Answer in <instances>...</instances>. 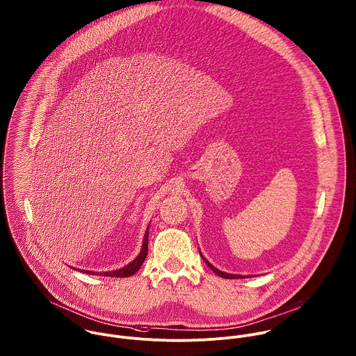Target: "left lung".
I'll return each instance as SVG.
<instances>
[{"label":"left lung","instance_id":"1","mask_svg":"<svg viewBox=\"0 0 356 356\" xmlns=\"http://www.w3.org/2000/svg\"><path fill=\"white\" fill-rule=\"evenodd\" d=\"M201 256H202V253H201ZM202 259H204V261H205V263H207V264H208V266H209V268H211V270H212V271H213L214 274H217V275H218V277H221V278H227V280H231V278H232V280H234V278H241V275H234V274H227V273H222V271H220V270H217V268H216V267H213V266H212V264H211V263H209V261H208V260H207V259H205V257H204V256H202Z\"/></svg>","mask_w":356,"mask_h":356}]
</instances>
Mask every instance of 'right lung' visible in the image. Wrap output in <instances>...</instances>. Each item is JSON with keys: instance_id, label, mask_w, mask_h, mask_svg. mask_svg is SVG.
Returning <instances> with one entry per match:
<instances>
[{"instance_id": "1", "label": "right lung", "mask_w": 356, "mask_h": 356, "mask_svg": "<svg viewBox=\"0 0 356 356\" xmlns=\"http://www.w3.org/2000/svg\"><path fill=\"white\" fill-rule=\"evenodd\" d=\"M149 225V224H148ZM147 253H148V227L145 229V234H144V239H143V246L139 256L132 261L129 263L128 266L120 268V270H115V271H107V273H95V271H83L85 274H89V275H102V277H117V278H127V277H131L134 274H136L139 271V268L142 267L145 257H147ZM75 270V268H74Z\"/></svg>"}]
</instances>
